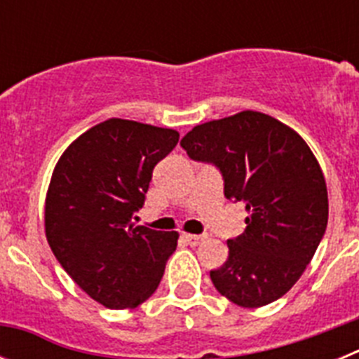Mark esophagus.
Returning <instances> with one entry per match:
<instances>
[{
  "label": "esophagus",
  "instance_id": "esophagus-1",
  "mask_svg": "<svg viewBox=\"0 0 359 359\" xmlns=\"http://www.w3.org/2000/svg\"><path fill=\"white\" fill-rule=\"evenodd\" d=\"M183 241L185 243H189L190 246H196V244H199L201 241H205V236H194V233H183Z\"/></svg>",
  "mask_w": 359,
  "mask_h": 359
}]
</instances>
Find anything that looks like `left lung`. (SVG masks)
Returning a JSON list of instances; mask_svg holds the SVG:
<instances>
[{"instance_id":"8db88e82","label":"left lung","mask_w":359,"mask_h":359,"mask_svg":"<svg viewBox=\"0 0 359 359\" xmlns=\"http://www.w3.org/2000/svg\"><path fill=\"white\" fill-rule=\"evenodd\" d=\"M192 160L214 163L224 196L246 203V230L226 241L212 269L215 290L241 307H262L302 277L329 217L325 177L297 131L259 111L196 126L182 140Z\"/></svg>"}]
</instances>
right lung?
<instances>
[{"label": "right lung", "instance_id": "obj_1", "mask_svg": "<svg viewBox=\"0 0 359 359\" xmlns=\"http://www.w3.org/2000/svg\"><path fill=\"white\" fill-rule=\"evenodd\" d=\"M180 140L174 129L109 118L82 133L57 161L44 203V231L59 264L109 309L151 297L177 246V231L136 226L152 169Z\"/></svg>", "mask_w": 359, "mask_h": 359}]
</instances>
